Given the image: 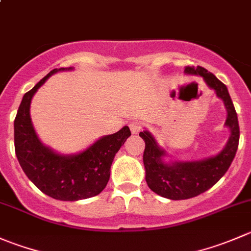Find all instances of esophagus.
Wrapping results in <instances>:
<instances>
[{"mask_svg":"<svg viewBox=\"0 0 251 251\" xmlns=\"http://www.w3.org/2000/svg\"><path fill=\"white\" fill-rule=\"evenodd\" d=\"M130 130L133 135H137L141 130H142V124L140 121H133L130 124Z\"/></svg>","mask_w":251,"mask_h":251,"instance_id":"34e87169","label":"esophagus"}]
</instances>
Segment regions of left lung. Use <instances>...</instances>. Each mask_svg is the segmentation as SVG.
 <instances>
[{
	"instance_id": "1",
	"label": "left lung",
	"mask_w": 251,
	"mask_h": 251,
	"mask_svg": "<svg viewBox=\"0 0 251 251\" xmlns=\"http://www.w3.org/2000/svg\"><path fill=\"white\" fill-rule=\"evenodd\" d=\"M185 74L202 77L206 84L215 89L218 98L222 99L227 109L226 126L229 127L230 136L226 147L213 157L194 162L172 160L165 163L163 157H165L167 153L158 146L151 132H140V136L146 143L143 164L148 187L158 195L170 200H186L195 198L212 187L230 167L239 145L240 131L238 116L226 84L201 66L185 67Z\"/></svg>"
}]
</instances>
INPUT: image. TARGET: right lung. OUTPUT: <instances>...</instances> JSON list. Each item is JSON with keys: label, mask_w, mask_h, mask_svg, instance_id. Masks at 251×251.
<instances>
[{"label": "right lung", "mask_w": 251, "mask_h": 251, "mask_svg": "<svg viewBox=\"0 0 251 251\" xmlns=\"http://www.w3.org/2000/svg\"><path fill=\"white\" fill-rule=\"evenodd\" d=\"M71 70L61 67L49 72L24 94L14 119V148L22 169L39 190L61 201L84 200L100 194L110 177L114 157L131 136L130 128L124 126L113 135L100 137L83 152L70 155L58 154L41 143L31 124V98L51 75Z\"/></svg>", "instance_id": "add662e5"}]
</instances>
